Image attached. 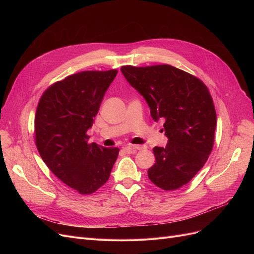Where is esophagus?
<instances>
[{"label":"esophagus","instance_id":"1","mask_svg":"<svg viewBox=\"0 0 254 254\" xmlns=\"http://www.w3.org/2000/svg\"><path fill=\"white\" fill-rule=\"evenodd\" d=\"M145 147H143V146H140V145H127V146H126V147H124V150L128 154H134L138 150H142Z\"/></svg>","mask_w":254,"mask_h":254}]
</instances>
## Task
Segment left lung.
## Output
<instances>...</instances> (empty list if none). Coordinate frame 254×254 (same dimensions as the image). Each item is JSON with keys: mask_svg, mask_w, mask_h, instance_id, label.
<instances>
[{"mask_svg": "<svg viewBox=\"0 0 254 254\" xmlns=\"http://www.w3.org/2000/svg\"><path fill=\"white\" fill-rule=\"evenodd\" d=\"M123 75L148 104L154 122H165L166 147H155L150 181L164 190L188 184L203 168L214 143L216 112L207 86L169 64L122 66Z\"/></svg>", "mask_w": 254, "mask_h": 254, "instance_id": "left-lung-1", "label": "left lung"}]
</instances>
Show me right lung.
<instances>
[{"instance_id": "right-lung-1", "label": "right lung", "mask_w": 254, "mask_h": 254, "mask_svg": "<svg viewBox=\"0 0 254 254\" xmlns=\"http://www.w3.org/2000/svg\"><path fill=\"white\" fill-rule=\"evenodd\" d=\"M117 74L85 71L51 85L35 116L38 151L60 180L81 194L98 190L110 177L119 149L88 144L87 130Z\"/></svg>"}]
</instances>
